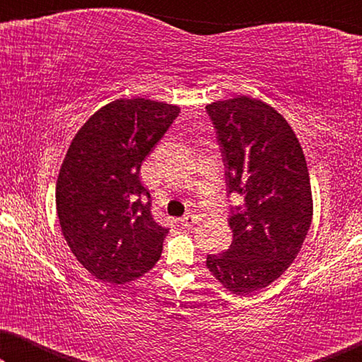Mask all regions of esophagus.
Masks as SVG:
<instances>
[{"mask_svg": "<svg viewBox=\"0 0 362 362\" xmlns=\"http://www.w3.org/2000/svg\"><path fill=\"white\" fill-rule=\"evenodd\" d=\"M197 222H199V217L194 214H186L185 217H181V224L185 227H192V226H196Z\"/></svg>", "mask_w": 362, "mask_h": 362, "instance_id": "1", "label": "esophagus"}]
</instances>
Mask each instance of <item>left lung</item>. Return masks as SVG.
Returning <instances> with one entry per match:
<instances>
[{"mask_svg":"<svg viewBox=\"0 0 362 362\" xmlns=\"http://www.w3.org/2000/svg\"><path fill=\"white\" fill-rule=\"evenodd\" d=\"M226 166L234 240L206 265L222 286L247 295L269 286L296 259L313 217L306 160L288 122L257 98L239 95L206 105Z\"/></svg>","mask_w":362,"mask_h":362,"instance_id":"obj_1","label":"left lung"}]
</instances>
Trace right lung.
<instances>
[{"instance_id": "1", "label": "right lung", "mask_w": 362, "mask_h": 362, "mask_svg": "<svg viewBox=\"0 0 362 362\" xmlns=\"http://www.w3.org/2000/svg\"><path fill=\"white\" fill-rule=\"evenodd\" d=\"M180 107L118 98L83 123L59 171L56 206L64 239L95 279L123 285L161 257L166 227L151 216L140 168Z\"/></svg>"}]
</instances>
